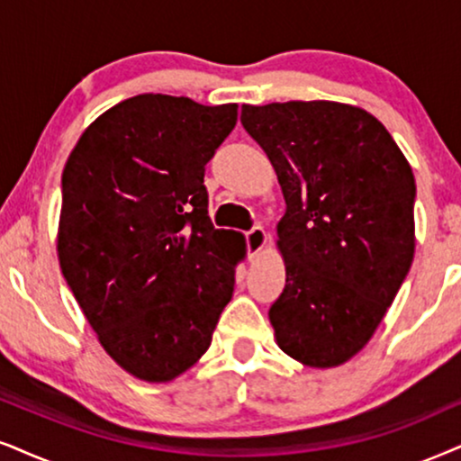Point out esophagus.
<instances>
[{
    "label": "esophagus",
    "mask_w": 461,
    "mask_h": 461,
    "mask_svg": "<svg viewBox=\"0 0 461 461\" xmlns=\"http://www.w3.org/2000/svg\"><path fill=\"white\" fill-rule=\"evenodd\" d=\"M267 244V234L264 227H253L247 234V247H249V258L255 259Z\"/></svg>",
    "instance_id": "obj_1"
}]
</instances>
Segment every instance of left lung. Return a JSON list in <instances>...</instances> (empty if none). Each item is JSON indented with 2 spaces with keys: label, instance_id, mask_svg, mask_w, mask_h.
Masks as SVG:
<instances>
[{
  "label": "left lung",
  "instance_id": "left-lung-1",
  "mask_svg": "<svg viewBox=\"0 0 461 461\" xmlns=\"http://www.w3.org/2000/svg\"><path fill=\"white\" fill-rule=\"evenodd\" d=\"M240 121L287 203L276 225L287 278L267 312L276 345L308 368H338L368 345L411 270L412 167L351 104H244Z\"/></svg>",
  "mask_w": 461,
  "mask_h": 461
}]
</instances>
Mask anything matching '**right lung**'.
<instances>
[{"label":"right lung","mask_w":461,"mask_h":461,"mask_svg":"<svg viewBox=\"0 0 461 461\" xmlns=\"http://www.w3.org/2000/svg\"><path fill=\"white\" fill-rule=\"evenodd\" d=\"M238 104L142 93L78 138L61 176L57 255L110 357L170 383L208 351L247 244L214 230L203 166L230 136Z\"/></svg>","instance_id":"add662e5"}]
</instances>
